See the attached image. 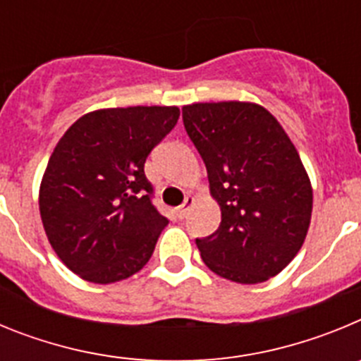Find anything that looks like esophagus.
<instances>
[{"label": "esophagus", "instance_id": "obj_1", "mask_svg": "<svg viewBox=\"0 0 361 361\" xmlns=\"http://www.w3.org/2000/svg\"><path fill=\"white\" fill-rule=\"evenodd\" d=\"M193 202H195V199H193V197H191V195H188L186 199H184V202L180 204V206H178V209H177L178 219H184V216L188 215V209H190L191 206H193Z\"/></svg>", "mask_w": 361, "mask_h": 361}]
</instances>
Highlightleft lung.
<instances>
[{"label":"left lung","instance_id":"1","mask_svg":"<svg viewBox=\"0 0 361 361\" xmlns=\"http://www.w3.org/2000/svg\"><path fill=\"white\" fill-rule=\"evenodd\" d=\"M183 121L222 213L219 229L195 240L204 264L237 283L279 275L304 244L312 212L311 180L295 145L255 103L188 104Z\"/></svg>","mask_w":361,"mask_h":361}]
</instances>
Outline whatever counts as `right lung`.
<instances>
[{"instance_id":"1","label":"right lung","mask_w":361,"mask_h":361,"mask_svg":"<svg viewBox=\"0 0 361 361\" xmlns=\"http://www.w3.org/2000/svg\"><path fill=\"white\" fill-rule=\"evenodd\" d=\"M177 106L104 108L79 117L54 148L39 188L50 245L82 280L141 271L170 220L152 204L145 162L173 130Z\"/></svg>"}]
</instances>
